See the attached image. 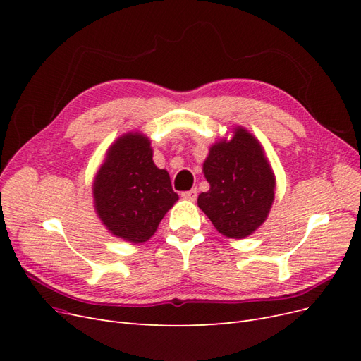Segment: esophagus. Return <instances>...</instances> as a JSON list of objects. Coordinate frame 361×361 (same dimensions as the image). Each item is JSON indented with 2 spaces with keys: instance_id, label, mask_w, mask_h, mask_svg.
<instances>
[{
  "instance_id": "esophagus-1",
  "label": "esophagus",
  "mask_w": 361,
  "mask_h": 361,
  "mask_svg": "<svg viewBox=\"0 0 361 361\" xmlns=\"http://www.w3.org/2000/svg\"><path fill=\"white\" fill-rule=\"evenodd\" d=\"M182 197H183L185 200L194 202L195 199H197V190L192 188V190H190V191H183V192H182Z\"/></svg>"
}]
</instances>
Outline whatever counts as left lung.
Returning a JSON list of instances; mask_svg holds the SVG:
<instances>
[{
    "label": "left lung",
    "mask_w": 361,
    "mask_h": 361,
    "mask_svg": "<svg viewBox=\"0 0 361 361\" xmlns=\"http://www.w3.org/2000/svg\"><path fill=\"white\" fill-rule=\"evenodd\" d=\"M233 134L211 147L203 164L211 188L197 203L218 232L243 239L267 220L276 179L259 141L243 128Z\"/></svg>",
    "instance_id": "obj_1"
}]
</instances>
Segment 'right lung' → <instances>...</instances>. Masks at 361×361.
<instances>
[{
  "label": "right lung",
  "instance_id": "right-lung-1",
  "mask_svg": "<svg viewBox=\"0 0 361 361\" xmlns=\"http://www.w3.org/2000/svg\"><path fill=\"white\" fill-rule=\"evenodd\" d=\"M96 212L108 231L129 243H145L155 233L179 199L170 176L152 159L150 141L140 134L120 137L96 174Z\"/></svg>",
  "mask_w": 361,
  "mask_h": 361
}]
</instances>
